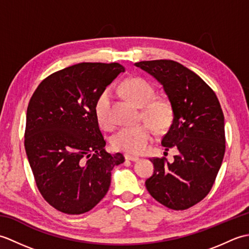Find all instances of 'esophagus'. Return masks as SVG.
Wrapping results in <instances>:
<instances>
[{
  "label": "esophagus",
  "mask_w": 249,
  "mask_h": 249,
  "mask_svg": "<svg viewBox=\"0 0 249 249\" xmlns=\"http://www.w3.org/2000/svg\"><path fill=\"white\" fill-rule=\"evenodd\" d=\"M125 160H130V161H138V160H140V158L137 157V156H133V155L126 154V155H125Z\"/></svg>",
  "instance_id": "1"
}]
</instances>
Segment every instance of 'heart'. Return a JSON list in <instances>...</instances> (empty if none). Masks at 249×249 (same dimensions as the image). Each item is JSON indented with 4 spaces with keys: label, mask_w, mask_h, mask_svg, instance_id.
Listing matches in <instances>:
<instances>
[{
    "label": "heart",
    "mask_w": 249,
    "mask_h": 249,
    "mask_svg": "<svg viewBox=\"0 0 249 249\" xmlns=\"http://www.w3.org/2000/svg\"><path fill=\"white\" fill-rule=\"evenodd\" d=\"M122 91L131 103L139 107L143 106V118L157 131L166 130L170 126L173 119L172 106L166 98H153L154 89L149 82L141 78H130L123 83ZM109 107L110 95L106 91L100 95L95 106V113L104 128H109L112 124L109 118ZM152 138L151 126L140 124L119 129L112 137V145L114 149L129 154H141L147 149Z\"/></svg>",
    "instance_id": "1"
}]
</instances>
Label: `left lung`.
<instances>
[{
	"label": "left lung",
	"instance_id": "left-lung-1",
	"mask_svg": "<svg viewBox=\"0 0 249 249\" xmlns=\"http://www.w3.org/2000/svg\"><path fill=\"white\" fill-rule=\"evenodd\" d=\"M135 66L160 82L173 110L162 137L165 150L177 149L173 162L153 158L147 192L172 210H186L210 193L224 160L225 118L214 91L187 67L171 60L142 61Z\"/></svg>",
	"mask_w": 249,
	"mask_h": 249
}]
</instances>
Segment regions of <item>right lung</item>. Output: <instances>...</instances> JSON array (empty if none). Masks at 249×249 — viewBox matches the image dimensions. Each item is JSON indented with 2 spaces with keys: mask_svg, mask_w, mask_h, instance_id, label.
Segmentation results:
<instances>
[{
  "mask_svg": "<svg viewBox=\"0 0 249 249\" xmlns=\"http://www.w3.org/2000/svg\"><path fill=\"white\" fill-rule=\"evenodd\" d=\"M122 71L119 63H79L47 77L30 99L26 156L41 196L62 213L92 210L109 190L112 169L125 160L105 151L95 113L99 96Z\"/></svg>",
  "mask_w": 249,
  "mask_h": 249,
  "instance_id": "1",
  "label": "right lung"
}]
</instances>
